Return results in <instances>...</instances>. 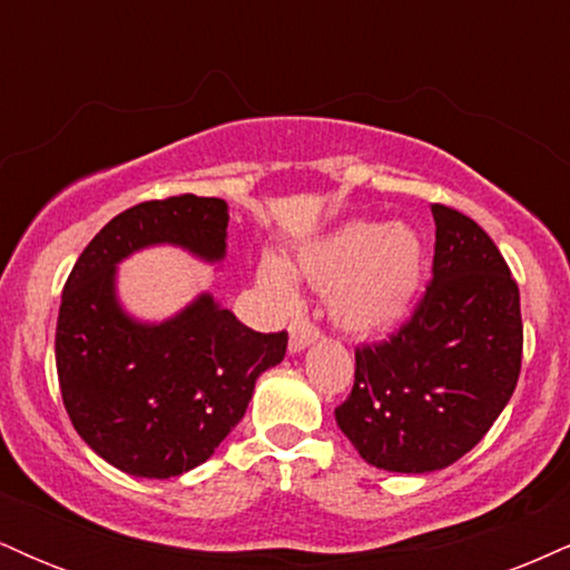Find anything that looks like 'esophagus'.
I'll return each mask as SVG.
<instances>
[{"label": "esophagus", "instance_id": "1", "mask_svg": "<svg viewBox=\"0 0 570 570\" xmlns=\"http://www.w3.org/2000/svg\"><path fill=\"white\" fill-rule=\"evenodd\" d=\"M322 332H318V326H313L307 318H294V324L289 326V351L292 353H299L307 345L313 343Z\"/></svg>", "mask_w": 570, "mask_h": 570}]
</instances>
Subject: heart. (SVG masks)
<instances>
[{
	"label": "heart",
	"mask_w": 570,
	"mask_h": 570,
	"mask_svg": "<svg viewBox=\"0 0 570 570\" xmlns=\"http://www.w3.org/2000/svg\"><path fill=\"white\" fill-rule=\"evenodd\" d=\"M426 252L407 225L348 222L297 254L294 271L313 289L330 294V313L337 326L370 335L394 326L410 311L421 289ZM259 281L271 294L289 303L292 276L276 259L259 267Z\"/></svg>",
	"instance_id": "heart-1"
}]
</instances>
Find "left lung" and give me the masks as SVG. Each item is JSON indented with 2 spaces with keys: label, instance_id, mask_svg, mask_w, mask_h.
<instances>
[{
  "label": "left lung",
  "instance_id": "left-lung-1",
  "mask_svg": "<svg viewBox=\"0 0 570 570\" xmlns=\"http://www.w3.org/2000/svg\"><path fill=\"white\" fill-rule=\"evenodd\" d=\"M434 278L407 324L356 348L337 426L372 466L426 474L474 448L514 394L520 289L490 235L434 203Z\"/></svg>",
  "mask_w": 570,
  "mask_h": 570
}]
</instances>
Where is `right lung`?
Here are the masks:
<instances>
[{
    "mask_svg": "<svg viewBox=\"0 0 570 570\" xmlns=\"http://www.w3.org/2000/svg\"><path fill=\"white\" fill-rule=\"evenodd\" d=\"M227 203L174 195L117 214L85 246L56 326L63 407L85 444L120 472L168 480L200 466L238 426L286 332L248 330L212 294L160 324L136 322L117 299V265L171 244L206 263L227 248Z\"/></svg>",
    "mask_w": 570,
    "mask_h": 570,
    "instance_id": "1",
    "label": "right lung"
}]
</instances>
